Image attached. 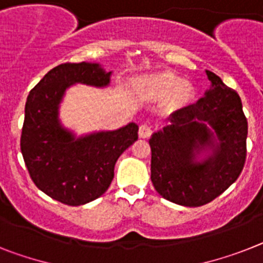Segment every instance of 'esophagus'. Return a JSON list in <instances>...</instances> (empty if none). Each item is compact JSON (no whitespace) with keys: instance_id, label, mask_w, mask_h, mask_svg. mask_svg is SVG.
Returning a JSON list of instances; mask_svg holds the SVG:
<instances>
[{"instance_id":"1","label":"esophagus","mask_w":263,"mask_h":263,"mask_svg":"<svg viewBox=\"0 0 263 263\" xmlns=\"http://www.w3.org/2000/svg\"><path fill=\"white\" fill-rule=\"evenodd\" d=\"M152 135V127L148 124H142L139 127V136L142 139H147Z\"/></svg>"}]
</instances>
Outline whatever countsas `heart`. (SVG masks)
I'll list each match as a JSON object with an SVG mask.
<instances>
[{
	"label": "heart",
	"instance_id": "1",
	"mask_svg": "<svg viewBox=\"0 0 263 263\" xmlns=\"http://www.w3.org/2000/svg\"><path fill=\"white\" fill-rule=\"evenodd\" d=\"M142 88L151 96L164 98L173 95L176 103H186L193 98V88L184 83L182 77L176 76L171 72H162L147 77L142 81Z\"/></svg>",
	"mask_w": 263,
	"mask_h": 263
}]
</instances>
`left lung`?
Instances as JSON below:
<instances>
[{"label": "left lung", "instance_id": "8db88e82", "mask_svg": "<svg viewBox=\"0 0 263 263\" xmlns=\"http://www.w3.org/2000/svg\"><path fill=\"white\" fill-rule=\"evenodd\" d=\"M206 74L211 81L206 95L174 112L170 124L149 139L152 184L180 206L215 199L238 179L246 160L248 120L239 95L215 73Z\"/></svg>", "mask_w": 263, "mask_h": 263}]
</instances>
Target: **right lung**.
I'll return each instance as SVG.
<instances>
[{"label":"right lung","instance_id":"add662e5","mask_svg":"<svg viewBox=\"0 0 263 263\" xmlns=\"http://www.w3.org/2000/svg\"><path fill=\"white\" fill-rule=\"evenodd\" d=\"M111 73L99 64H61L50 69L26 99L21 134L26 168L43 193L68 206H81L103 195L114 179L119 156L138 140L135 123L74 138L59 120L67 88L77 83L107 87Z\"/></svg>","mask_w":263,"mask_h":263}]
</instances>
